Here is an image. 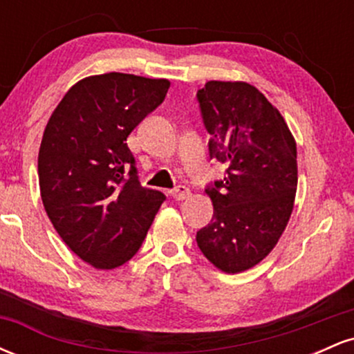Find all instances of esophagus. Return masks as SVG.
Here are the masks:
<instances>
[{
  "instance_id": "34e87169",
  "label": "esophagus",
  "mask_w": 354,
  "mask_h": 354,
  "mask_svg": "<svg viewBox=\"0 0 354 354\" xmlns=\"http://www.w3.org/2000/svg\"><path fill=\"white\" fill-rule=\"evenodd\" d=\"M171 196H173V200L183 201L189 196V189L186 188V186H176V188L171 191Z\"/></svg>"
}]
</instances>
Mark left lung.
I'll return each mask as SVG.
<instances>
[{"instance_id":"1","label":"left lung","mask_w":354,"mask_h":354,"mask_svg":"<svg viewBox=\"0 0 354 354\" xmlns=\"http://www.w3.org/2000/svg\"><path fill=\"white\" fill-rule=\"evenodd\" d=\"M209 156L228 166L206 188L211 223L196 233L201 253L225 273L265 259L290 221L298 186L296 141L281 113L245 81H208L198 91Z\"/></svg>"}]
</instances>
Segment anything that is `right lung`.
I'll use <instances>...</instances> for the list:
<instances>
[{
  "label": "right lung",
  "instance_id": "obj_1",
  "mask_svg": "<svg viewBox=\"0 0 354 354\" xmlns=\"http://www.w3.org/2000/svg\"><path fill=\"white\" fill-rule=\"evenodd\" d=\"M168 80L104 73L78 81L44 128L38 154L44 211L68 248L96 270L143 245L165 194L138 181L126 138L163 103Z\"/></svg>",
  "mask_w": 354,
  "mask_h": 354
}]
</instances>
